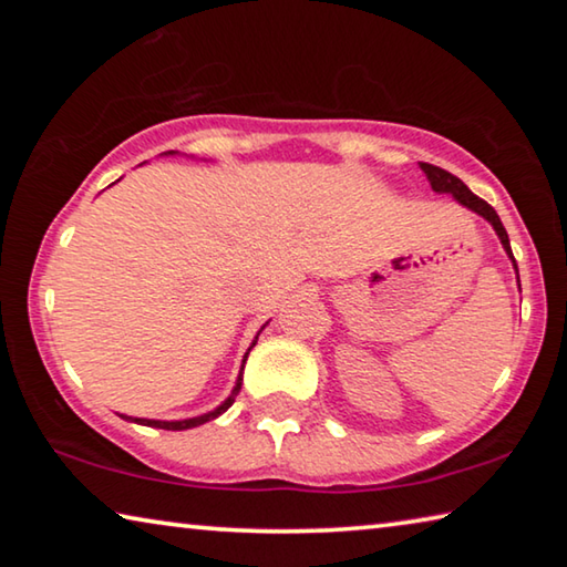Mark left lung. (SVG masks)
Wrapping results in <instances>:
<instances>
[{
    "instance_id": "obj_1",
    "label": "left lung",
    "mask_w": 567,
    "mask_h": 567,
    "mask_svg": "<svg viewBox=\"0 0 567 567\" xmlns=\"http://www.w3.org/2000/svg\"><path fill=\"white\" fill-rule=\"evenodd\" d=\"M420 169L425 172V177H427V182H430V187H433V189L437 192V195H453L457 205L467 207L470 213L480 215V217L487 219V223L493 225L495 235L501 237L503 249L507 252V257H511V260H513V267H515V272H517V265H515V257H513V249H511V239H507L505 227H503L501 217H497L495 209H493L491 205H487L485 199H480L477 195H473V192L467 189L465 182L460 179V177H455V175H450L447 169H443V167H435V165H427V162H420ZM517 285H520V277H517Z\"/></svg>"
}]
</instances>
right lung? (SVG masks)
Returning <instances> with one entry per match:
<instances>
[{"instance_id":"1","label":"right lung","mask_w":567,"mask_h":567,"mask_svg":"<svg viewBox=\"0 0 567 567\" xmlns=\"http://www.w3.org/2000/svg\"><path fill=\"white\" fill-rule=\"evenodd\" d=\"M165 155H177L175 150H169V152H165ZM262 330H265V324H262ZM260 330V332H262ZM260 332H257V338H260ZM257 338L252 340V344H249L247 348V352H245V360H247V354H249V350L255 348V342H257ZM245 360H243V370H245ZM243 370H239V375H237V382H235V388H233V392H229L227 395V400L223 402V405H217L215 410H209V412H205V415H197V417H187V420H147V417H130V415H120V417H124V420H130V422H137V425H147V427H157V430H189V427H197V425H205V422H209V420H215V417H219L223 415V412L227 410V408H233V402H235V398H237V392H239V388H243Z\"/></svg>"}]
</instances>
